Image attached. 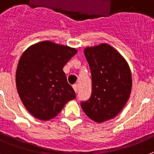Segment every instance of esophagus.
I'll list each match as a JSON object with an SVG mask.
<instances>
[{
	"label": "esophagus",
	"instance_id": "obj_1",
	"mask_svg": "<svg viewBox=\"0 0 154 154\" xmlns=\"http://www.w3.org/2000/svg\"><path fill=\"white\" fill-rule=\"evenodd\" d=\"M72 88L74 89V91L76 92V93H77V91H78V85H77V84H74L72 85Z\"/></svg>",
	"mask_w": 154,
	"mask_h": 154
}]
</instances>
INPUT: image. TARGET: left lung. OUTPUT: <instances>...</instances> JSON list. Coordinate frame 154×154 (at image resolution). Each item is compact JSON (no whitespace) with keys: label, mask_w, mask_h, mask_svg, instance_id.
Instances as JSON below:
<instances>
[{"label":"left lung","mask_w":154,"mask_h":154,"mask_svg":"<svg viewBox=\"0 0 154 154\" xmlns=\"http://www.w3.org/2000/svg\"><path fill=\"white\" fill-rule=\"evenodd\" d=\"M84 53L91 72L92 94L81 106L90 119L101 123L117 116L126 104L131 71L124 57L107 44L86 48Z\"/></svg>","instance_id":"obj_1"}]
</instances>
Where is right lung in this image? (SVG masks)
<instances>
[{
    "instance_id": "obj_1",
    "label": "right lung",
    "mask_w": 154,
    "mask_h": 154,
    "mask_svg": "<svg viewBox=\"0 0 154 154\" xmlns=\"http://www.w3.org/2000/svg\"><path fill=\"white\" fill-rule=\"evenodd\" d=\"M76 49L51 42H39L23 53L16 72V85L25 107L37 119L49 121L76 98L63 71Z\"/></svg>"
}]
</instances>
